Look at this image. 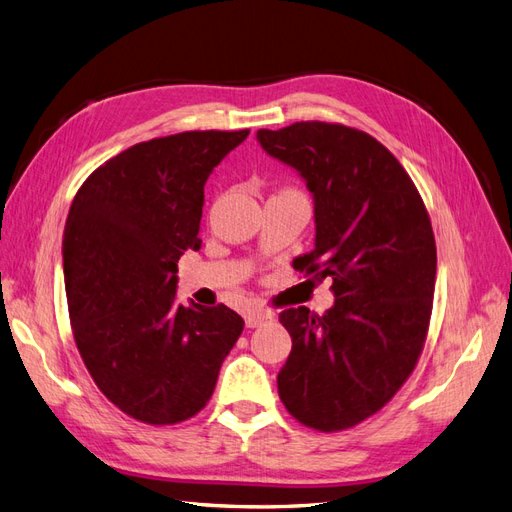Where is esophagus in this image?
I'll return each instance as SVG.
<instances>
[{
    "instance_id": "obj_1",
    "label": "esophagus",
    "mask_w": 512,
    "mask_h": 512,
    "mask_svg": "<svg viewBox=\"0 0 512 512\" xmlns=\"http://www.w3.org/2000/svg\"><path fill=\"white\" fill-rule=\"evenodd\" d=\"M273 318H275V314L269 312V309H250V312L245 314V324L250 329H256V327H260V324H265Z\"/></svg>"
}]
</instances>
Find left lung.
<instances>
[{"mask_svg": "<svg viewBox=\"0 0 512 512\" xmlns=\"http://www.w3.org/2000/svg\"><path fill=\"white\" fill-rule=\"evenodd\" d=\"M269 156L314 194L316 245L294 271L331 277L322 316L290 307L277 374L282 404L305 427L342 431L384 408L423 352L436 288V239L414 181L374 136L342 123L258 130Z\"/></svg>", "mask_w": 512, "mask_h": 512, "instance_id": "1", "label": "left lung"}]
</instances>
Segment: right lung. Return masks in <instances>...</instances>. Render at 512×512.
<instances>
[{
    "mask_svg": "<svg viewBox=\"0 0 512 512\" xmlns=\"http://www.w3.org/2000/svg\"><path fill=\"white\" fill-rule=\"evenodd\" d=\"M250 130H194L138 143L98 166L64 230L76 348L104 397L147 425L207 406L243 318L175 301L177 262L198 250L205 183Z\"/></svg>",
    "mask_w": 512,
    "mask_h": 512,
    "instance_id": "1",
    "label": "right lung"
}]
</instances>
